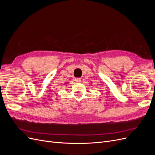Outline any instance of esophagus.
<instances>
[{"label":"esophagus","mask_w":155,"mask_h":155,"mask_svg":"<svg viewBox=\"0 0 155 155\" xmlns=\"http://www.w3.org/2000/svg\"><path fill=\"white\" fill-rule=\"evenodd\" d=\"M75 81H76V82H77V83L81 82V79L79 78H76V79H75Z\"/></svg>","instance_id":"34e87169"}]
</instances>
